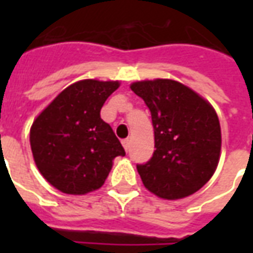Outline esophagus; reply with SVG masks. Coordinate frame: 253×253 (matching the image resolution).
<instances>
[{
	"label": "esophagus",
	"instance_id": "34e87169",
	"mask_svg": "<svg viewBox=\"0 0 253 253\" xmlns=\"http://www.w3.org/2000/svg\"><path fill=\"white\" fill-rule=\"evenodd\" d=\"M122 145H123V148L126 149V150H128L130 149V139H123Z\"/></svg>",
	"mask_w": 253,
	"mask_h": 253
}]
</instances>
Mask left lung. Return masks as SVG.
<instances>
[{
  "label": "left lung",
  "mask_w": 253,
  "mask_h": 253,
  "mask_svg": "<svg viewBox=\"0 0 253 253\" xmlns=\"http://www.w3.org/2000/svg\"><path fill=\"white\" fill-rule=\"evenodd\" d=\"M152 114L154 150L138 164L143 186L164 199H181L201 190L215 172L221 127L210 103L173 80L131 84Z\"/></svg>",
  "instance_id": "obj_1"
}]
</instances>
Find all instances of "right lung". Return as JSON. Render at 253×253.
Segmentation results:
<instances>
[{
    "instance_id": "add662e5",
    "label": "right lung",
    "mask_w": 253,
    "mask_h": 253,
    "mask_svg": "<svg viewBox=\"0 0 253 253\" xmlns=\"http://www.w3.org/2000/svg\"><path fill=\"white\" fill-rule=\"evenodd\" d=\"M118 81L83 80L52 100L31 127L30 142L36 167L57 190L84 195L104 184L112 160L126 152L101 107Z\"/></svg>"
}]
</instances>
